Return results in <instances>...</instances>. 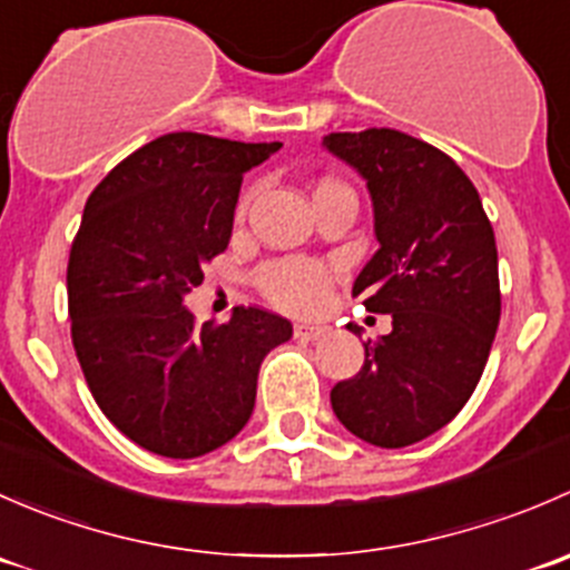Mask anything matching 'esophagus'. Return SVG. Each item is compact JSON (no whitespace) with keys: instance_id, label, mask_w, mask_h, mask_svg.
Instances as JSON below:
<instances>
[{"instance_id":"1","label":"esophagus","mask_w":570,"mask_h":570,"mask_svg":"<svg viewBox=\"0 0 570 570\" xmlns=\"http://www.w3.org/2000/svg\"><path fill=\"white\" fill-rule=\"evenodd\" d=\"M327 331H331L327 325H308V322H297L295 338H301V342H317V338L327 336Z\"/></svg>"}]
</instances>
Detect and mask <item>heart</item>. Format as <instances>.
Here are the masks:
<instances>
[{"label":"heart","mask_w":570,"mask_h":570,"mask_svg":"<svg viewBox=\"0 0 570 570\" xmlns=\"http://www.w3.org/2000/svg\"><path fill=\"white\" fill-rule=\"evenodd\" d=\"M331 184L336 181H322L317 189L331 187ZM258 286L267 301L286 312H312L325 301L327 273L322 264L308 262V258H284V262L267 264L258 273Z\"/></svg>","instance_id":"1"}]
</instances>
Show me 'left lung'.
I'll return each mask as SVG.
<instances>
[{"label":"left lung","mask_w":570,"mask_h":570,"mask_svg":"<svg viewBox=\"0 0 570 570\" xmlns=\"http://www.w3.org/2000/svg\"><path fill=\"white\" fill-rule=\"evenodd\" d=\"M322 146L372 198L381 248L353 295L392 314V333L364 344V366L333 386L331 405L361 441L400 450L450 424L480 383L502 314L497 239L474 184L430 142L366 129Z\"/></svg>","instance_id":"8db88e82"}]
</instances>
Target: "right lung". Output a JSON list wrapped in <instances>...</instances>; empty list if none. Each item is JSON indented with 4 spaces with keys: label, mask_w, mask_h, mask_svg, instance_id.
<instances>
[{
    "label": "right lung",
    "mask_w": 570,
    "mask_h": 570,
    "mask_svg": "<svg viewBox=\"0 0 570 570\" xmlns=\"http://www.w3.org/2000/svg\"><path fill=\"white\" fill-rule=\"evenodd\" d=\"M278 148L174 131L115 165L85 204L68 258L73 350L105 416L154 455L187 461L232 441L264 355L292 338V322L264 308L195 325L184 306L228 248L243 176Z\"/></svg>",
    "instance_id": "1"
}]
</instances>
